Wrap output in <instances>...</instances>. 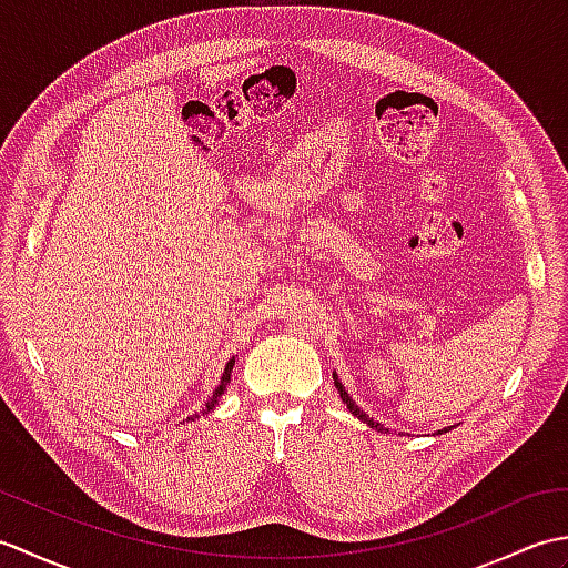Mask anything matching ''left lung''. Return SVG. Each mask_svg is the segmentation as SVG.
I'll return each mask as SVG.
<instances>
[{
	"mask_svg": "<svg viewBox=\"0 0 568 568\" xmlns=\"http://www.w3.org/2000/svg\"><path fill=\"white\" fill-rule=\"evenodd\" d=\"M334 385H336V390H339V395H342V400L346 403V407H348V413H352V415H356L358 419H364L366 422V425L368 427H373V429H378V432H383V425H378V422H373V417H368L366 413H364V409H361L354 400H352V397H348V393L344 390V385L339 383V378H336V373H334ZM444 432H449V429H444ZM442 434V432H439Z\"/></svg>",
	"mask_w": 568,
	"mask_h": 568,
	"instance_id": "left-lung-1",
	"label": "left lung"
}]
</instances>
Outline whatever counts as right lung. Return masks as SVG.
I'll return each instance as SVG.
<instances>
[{"label":"right lung","mask_w":568,"mask_h":568,"mask_svg":"<svg viewBox=\"0 0 568 568\" xmlns=\"http://www.w3.org/2000/svg\"><path fill=\"white\" fill-rule=\"evenodd\" d=\"M232 368H234V358L229 361V364H226V368H224V373H222V381H220V385H216V388H214V393H212V397H210L207 407L202 409V415H204V413H210V409L216 405V400H220V397H222V393H224V388H226L229 378H232ZM195 417H200V415H192L190 419H195Z\"/></svg>","instance_id":"1"}]
</instances>
